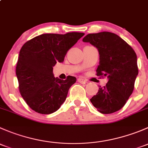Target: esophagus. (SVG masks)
<instances>
[{"mask_svg": "<svg viewBox=\"0 0 148 148\" xmlns=\"http://www.w3.org/2000/svg\"><path fill=\"white\" fill-rule=\"evenodd\" d=\"M77 81H78L79 83H82V84H85L86 82V80L83 79H82V78H79L78 79H77Z\"/></svg>", "mask_w": 148, "mask_h": 148, "instance_id": "esophagus-1", "label": "esophagus"}]
</instances>
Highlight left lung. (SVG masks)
Segmentation results:
<instances>
[{
  "label": "left lung",
  "instance_id": "obj_1",
  "mask_svg": "<svg viewBox=\"0 0 148 148\" xmlns=\"http://www.w3.org/2000/svg\"><path fill=\"white\" fill-rule=\"evenodd\" d=\"M82 41L97 49L99 63L97 75L108 79L106 86H99L91 102L102 114L115 112L123 107L133 92L138 74L136 53L126 41L111 32L87 34Z\"/></svg>",
  "mask_w": 148,
  "mask_h": 148
}]
</instances>
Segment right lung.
Wrapping results in <instances>:
<instances>
[{
    "instance_id": "1",
    "label": "right lung",
    "mask_w": 148,
    "mask_h": 148,
    "mask_svg": "<svg viewBox=\"0 0 148 148\" xmlns=\"http://www.w3.org/2000/svg\"><path fill=\"white\" fill-rule=\"evenodd\" d=\"M84 33L44 34L23 44L19 52L16 77L19 91L26 104L36 112L49 114L57 111L64 102L69 89L77 81L68 76L66 80L54 77L53 67L63 62Z\"/></svg>"
}]
</instances>
